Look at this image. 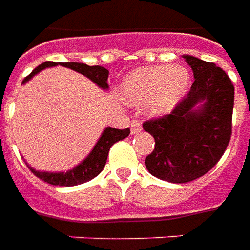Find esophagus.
Listing matches in <instances>:
<instances>
[{"label":"esophagus","mask_w":250,"mask_h":250,"mask_svg":"<svg viewBox=\"0 0 250 250\" xmlns=\"http://www.w3.org/2000/svg\"><path fill=\"white\" fill-rule=\"evenodd\" d=\"M141 122H139V120H132V122H131V134H138V132H141Z\"/></svg>","instance_id":"esophagus-1"}]
</instances>
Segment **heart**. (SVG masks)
<instances>
[{"mask_svg":"<svg viewBox=\"0 0 250 250\" xmlns=\"http://www.w3.org/2000/svg\"><path fill=\"white\" fill-rule=\"evenodd\" d=\"M190 76L182 66L138 68L122 84V96L128 103L143 105L154 116L171 112L188 92Z\"/></svg>","mask_w":250,"mask_h":250,"instance_id":"obj_1","label":"heart"}]
</instances>
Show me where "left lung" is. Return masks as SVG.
<instances>
[{"label":"left lung","instance_id":"1","mask_svg":"<svg viewBox=\"0 0 250 250\" xmlns=\"http://www.w3.org/2000/svg\"><path fill=\"white\" fill-rule=\"evenodd\" d=\"M185 59L194 73L188 93L170 114L143 123L155 139L145 159L147 170L173 184L194 181L217 165L230 142L234 105V85L225 71L197 57Z\"/></svg>","mask_w":250,"mask_h":250}]
</instances>
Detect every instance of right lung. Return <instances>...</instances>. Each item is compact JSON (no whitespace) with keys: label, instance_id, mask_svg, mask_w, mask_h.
<instances>
[{"label":"right lung","instance_id":"add662e5","mask_svg":"<svg viewBox=\"0 0 250 250\" xmlns=\"http://www.w3.org/2000/svg\"><path fill=\"white\" fill-rule=\"evenodd\" d=\"M57 65L55 62H45L40 64V65L35 68L30 72V75L25 77L22 83H26L29 79L35 76L36 73H39L42 69H45L48 66ZM60 65L71 68L73 71L82 73L88 79H91L95 84H98L99 87L107 89L108 88V73L109 72L100 65H87L83 62H60ZM130 135V128H123V130H118V128H105L104 132L100 136V139L96 143V146L93 147L91 154L88 155L84 161H83L79 166L72 168L66 173H41V171H36L35 168L29 166L30 171L35 174L37 178L42 179L44 182L49 185H55V186H76V185L84 184L93 179L100 171L103 170L107 162V157H108L109 148L112 147L114 143L125 139Z\"/></svg>","mask_w":250,"mask_h":250}]
</instances>
